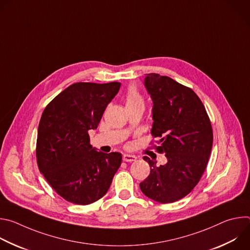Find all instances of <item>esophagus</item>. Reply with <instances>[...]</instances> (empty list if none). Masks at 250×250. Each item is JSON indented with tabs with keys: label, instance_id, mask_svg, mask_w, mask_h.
Segmentation results:
<instances>
[{
	"label": "esophagus",
	"instance_id": "esophagus-1",
	"mask_svg": "<svg viewBox=\"0 0 250 250\" xmlns=\"http://www.w3.org/2000/svg\"><path fill=\"white\" fill-rule=\"evenodd\" d=\"M123 160L125 162H132V161L136 160V157L134 155H130V154H124Z\"/></svg>",
	"mask_w": 250,
	"mask_h": 250
}]
</instances>
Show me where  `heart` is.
<instances>
[{"label": "heart", "mask_w": 250, "mask_h": 250, "mask_svg": "<svg viewBox=\"0 0 250 250\" xmlns=\"http://www.w3.org/2000/svg\"><path fill=\"white\" fill-rule=\"evenodd\" d=\"M137 105H145L144 98L134 87H130L125 95V106L127 109Z\"/></svg>", "instance_id": "b5f03b06"}]
</instances>
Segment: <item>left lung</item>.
Instances as JSON below:
<instances>
[{"instance_id": "left-lung-1", "label": "left lung", "mask_w": 250, "mask_h": 250, "mask_svg": "<svg viewBox=\"0 0 250 250\" xmlns=\"http://www.w3.org/2000/svg\"><path fill=\"white\" fill-rule=\"evenodd\" d=\"M145 86L152 99L151 133L158 137V152L167 162L145 156L150 173L139 184L149 199L173 203L187 196L198 184L212 146V129L205 106L195 92L170 77L146 74Z\"/></svg>"}]
</instances>
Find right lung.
<instances>
[{"label": "right lung", "instance_id": "right-lung-1", "mask_svg": "<svg viewBox=\"0 0 250 250\" xmlns=\"http://www.w3.org/2000/svg\"><path fill=\"white\" fill-rule=\"evenodd\" d=\"M121 83H75L44 109L38 130L37 159L41 173L66 201L92 204L108 192L122 154L104 153L90 145L95 129Z\"/></svg>", "mask_w": 250, "mask_h": 250}]
</instances>
